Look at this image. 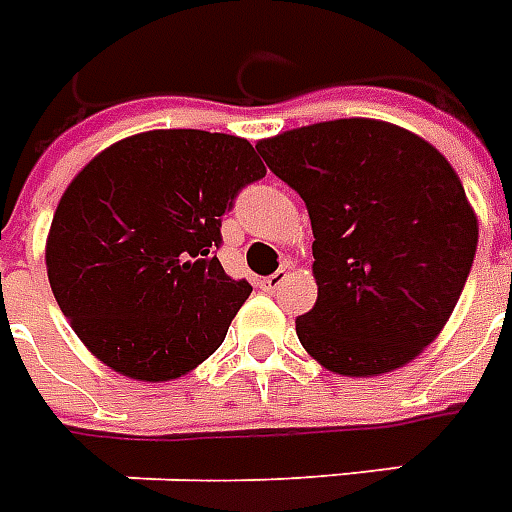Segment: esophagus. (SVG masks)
I'll return each instance as SVG.
<instances>
[{
  "label": "esophagus",
  "mask_w": 512,
  "mask_h": 512,
  "mask_svg": "<svg viewBox=\"0 0 512 512\" xmlns=\"http://www.w3.org/2000/svg\"><path fill=\"white\" fill-rule=\"evenodd\" d=\"M287 276H290L287 271H274L271 276H263V279H260V287L268 290V293H276V290L287 282Z\"/></svg>",
  "instance_id": "1"
}]
</instances>
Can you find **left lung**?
<instances>
[{
  "label": "left lung",
  "instance_id": "1",
  "mask_svg": "<svg viewBox=\"0 0 512 512\" xmlns=\"http://www.w3.org/2000/svg\"><path fill=\"white\" fill-rule=\"evenodd\" d=\"M312 219L317 301L295 320L304 350L344 377L410 363L464 290L478 219L431 143L374 119H336L257 143Z\"/></svg>",
  "mask_w": 512,
  "mask_h": 512
}]
</instances>
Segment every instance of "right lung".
<instances>
[{
    "label": "right lung",
    "instance_id": "obj_1",
    "mask_svg": "<svg viewBox=\"0 0 512 512\" xmlns=\"http://www.w3.org/2000/svg\"><path fill=\"white\" fill-rule=\"evenodd\" d=\"M263 176L249 140L203 130L140 132L75 176L45 266L56 304L102 363L165 382L217 352L252 293L217 260L219 227Z\"/></svg>",
    "mask_w": 512,
    "mask_h": 512
}]
</instances>
